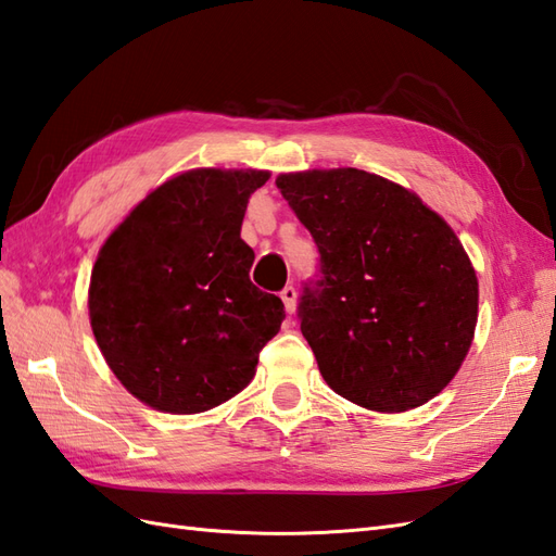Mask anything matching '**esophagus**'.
Segmentation results:
<instances>
[{
  "label": "esophagus",
  "mask_w": 556,
  "mask_h": 556,
  "mask_svg": "<svg viewBox=\"0 0 556 556\" xmlns=\"http://www.w3.org/2000/svg\"><path fill=\"white\" fill-rule=\"evenodd\" d=\"M281 301H283V307H287V313L293 315L295 305H299V291H295L293 287H287L281 291Z\"/></svg>",
  "instance_id": "34e87169"
}]
</instances>
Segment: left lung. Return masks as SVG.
I'll return each instance as SVG.
<instances>
[{
    "mask_svg": "<svg viewBox=\"0 0 556 556\" xmlns=\"http://www.w3.org/2000/svg\"><path fill=\"white\" fill-rule=\"evenodd\" d=\"M275 185L321 255L301 331L329 389L389 415L429 403L479 319V279L455 229L412 189L357 167L281 173Z\"/></svg>",
    "mask_w": 556,
    "mask_h": 556,
    "instance_id": "obj_1",
    "label": "left lung"
}]
</instances>
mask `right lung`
Instances as JSON below:
<instances>
[{
  "label": "right lung",
  "mask_w": 556,
  "mask_h": 556,
  "mask_svg": "<svg viewBox=\"0 0 556 556\" xmlns=\"http://www.w3.org/2000/svg\"><path fill=\"white\" fill-rule=\"evenodd\" d=\"M269 170L193 167L165 179L99 249L89 325L127 393L170 415L227 403L255 377L283 303L249 279L241 239L251 193Z\"/></svg>",
  "instance_id": "obj_1"
}]
</instances>
